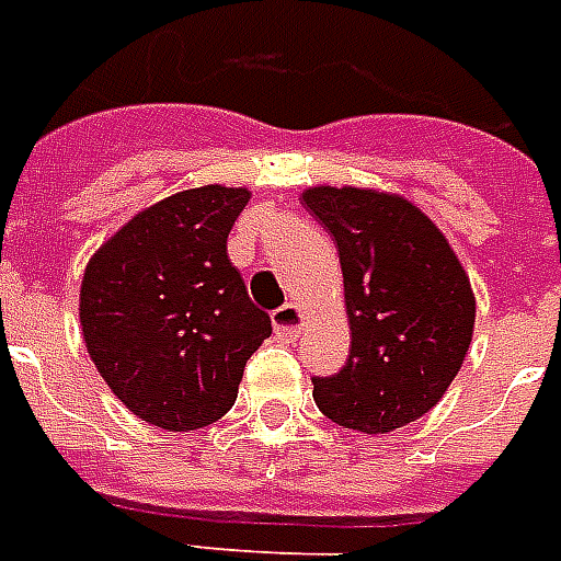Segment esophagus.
<instances>
[{"label": "esophagus", "instance_id": "esophagus-1", "mask_svg": "<svg viewBox=\"0 0 561 561\" xmlns=\"http://www.w3.org/2000/svg\"><path fill=\"white\" fill-rule=\"evenodd\" d=\"M272 325H275L277 340L293 343L301 334V328H305V313H301V307L289 301V305L277 307L275 313H272Z\"/></svg>", "mask_w": 561, "mask_h": 561}]
</instances>
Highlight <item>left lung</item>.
I'll return each mask as SVG.
<instances>
[{"instance_id": "8db88e82", "label": "left lung", "mask_w": 561, "mask_h": 561, "mask_svg": "<svg viewBox=\"0 0 561 561\" xmlns=\"http://www.w3.org/2000/svg\"><path fill=\"white\" fill-rule=\"evenodd\" d=\"M305 206L334 236L343 265L348 360L313 376L319 411L385 435L440 402L465 364L476 301L465 268L405 197L373 188H307Z\"/></svg>"}]
</instances>
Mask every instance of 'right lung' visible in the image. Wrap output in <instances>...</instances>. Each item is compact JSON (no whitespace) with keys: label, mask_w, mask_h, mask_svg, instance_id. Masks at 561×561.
I'll return each instance as SVG.
<instances>
[{"label":"right lung","mask_w":561,"mask_h":561,"mask_svg":"<svg viewBox=\"0 0 561 561\" xmlns=\"http://www.w3.org/2000/svg\"><path fill=\"white\" fill-rule=\"evenodd\" d=\"M245 188L204 185L147 206L85 268L79 319L112 393L145 423L192 432L233 408L272 319L227 256Z\"/></svg>","instance_id":"1"}]
</instances>
